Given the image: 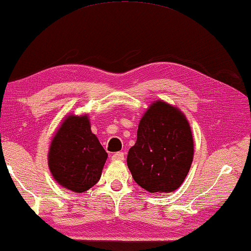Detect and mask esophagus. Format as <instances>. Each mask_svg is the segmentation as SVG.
Listing matches in <instances>:
<instances>
[{"instance_id": "1", "label": "esophagus", "mask_w": 251, "mask_h": 251, "mask_svg": "<svg viewBox=\"0 0 251 251\" xmlns=\"http://www.w3.org/2000/svg\"><path fill=\"white\" fill-rule=\"evenodd\" d=\"M112 160H114V161H122V160H125V153H123V152H118V153L113 154Z\"/></svg>"}]
</instances>
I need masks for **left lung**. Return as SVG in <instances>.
<instances>
[{
    "instance_id": "1",
    "label": "left lung",
    "mask_w": 251,
    "mask_h": 251,
    "mask_svg": "<svg viewBox=\"0 0 251 251\" xmlns=\"http://www.w3.org/2000/svg\"><path fill=\"white\" fill-rule=\"evenodd\" d=\"M193 155V135L186 116L176 106L156 100L140 119L126 164L144 190L169 193L183 184Z\"/></svg>"
}]
</instances>
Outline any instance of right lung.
I'll use <instances>...</instances> for the list:
<instances>
[{"instance_id":"add662e5","label":"right lung","mask_w":251,"mask_h":251,"mask_svg":"<svg viewBox=\"0 0 251 251\" xmlns=\"http://www.w3.org/2000/svg\"><path fill=\"white\" fill-rule=\"evenodd\" d=\"M107 153L91 132L88 115H67L54 132L48 166L54 180L67 190L83 193L100 179Z\"/></svg>"}]
</instances>
